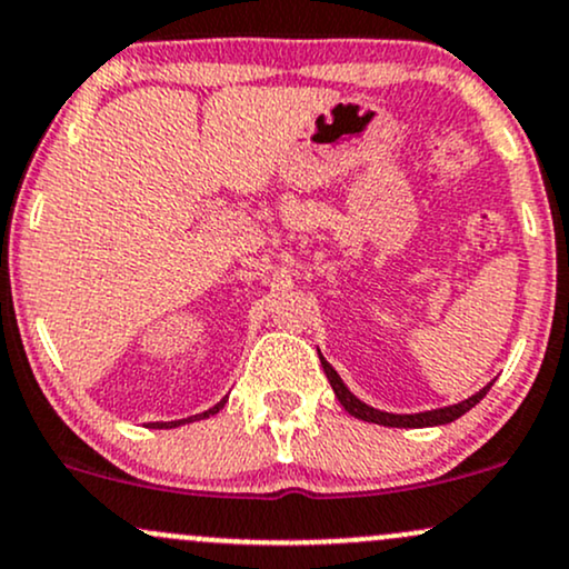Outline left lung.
I'll list each match as a JSON object with an SVG mask.
<instances>
[{
    "mask_svg": "<svg viewBox=\"0 0 569 569\" xmlns=\"http://www.w3.org/2000/svg\"><path fill=\"white\" fill-rule=\"evenodd\" d=\"M319 359H322V367H325V376L330 380L332 391H336L338 402L343 405V410L349 412V416L359 418V420H367V423H378V426H391V429H429V426H445V423H452V420H458L460 416H466V412L471 410L473 405L482 402V397L487 391H490V386H485L482 391H477L473 397L463 399V402L458 405H450V407H439V410H426V412H416V416H397V412H383V410H376V407L365 405L362 399H357L353 393L346 389V383L340 380V376L336 370H332V365L327 362V359L319 353Z\"/></svg>",
    "mask_w": 569,
    "mask_h": 569,
    "instance_id": "obj_1",
    "label": "left lung"
}]
</instances>
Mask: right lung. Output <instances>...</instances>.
I'll use <instances>...</instances> for the list:
<instances>
[{
  "instance_id": "add662e5",
  "label": "right lung",
  "mask_w": 569,
  "mask_h": 569,
  "mask_svg": "<svg viewBox=\"0 0 569 569\" xmlns=\"http://www.w3.org/2000/svg\"><path fill=\"white\" fill-rule=\"evenodd\" d=\"M226 399H220V402L216 407H210V410L199 412V416H191V418H183V420H170V423H151V429H176V426H183V423H191V420H202V418H210L216 416L218 410H223Z\"/></svg>"
}]
</instances>
